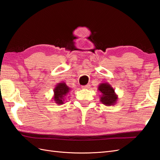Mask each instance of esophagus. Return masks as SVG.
Here are the masks:
<instances>
[{
    "label": "esophagus",
    "instance_id": "34e87169",
    "mask_svg": "<svg viewBox=\"0 0 160 160\" xmlns=\"http://www.w3.org/2000/svg\"><path fill=\"white\" fill-rule=\"evenodd\" d=\"M91 85L90 84H87V85H84V86H82V88L83 89H88L90 88Z\"/></svg>",
    "mask_w": 160,
    "mask_h": 160
}]
</instances>
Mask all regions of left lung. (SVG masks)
<instances>
[{
	"label": "left lung",
	"mask_w": 160,
	"mask_h": 160,
	"mask_svg": "<svg viewBox=\"0 0 160 160\" xmlns=\"http://www.w3.org/2000/svg\"><path fill=\"white\" fill-rule=\"evenodd\" d=\"M98 91L100 92V102L107 106L116 104L118 95L110 84L108 82L102 83L98 86Z\"/></svg>",
	"instance_id": "1"
}]
</instances>
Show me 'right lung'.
<instances>
[{"label":"right lung","mask_w":160,"mask_h":160,"mask_svg":"<svg viewBox=\"0 0 160 160\" xmlns=\"http://www.w3.org/2000/svg\"><path fill=\"white\" fill-rule=\"evenodd\" d=\"M70 91L71 88L68 87L65 82L58 83L54 88V97L52 99L54 102L58 105L63 104Z\"/></svg>","instance_id":"add662e5"}]
</instances>
